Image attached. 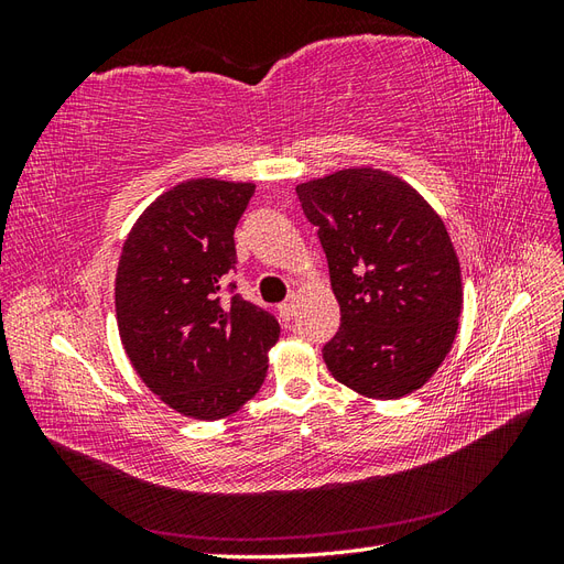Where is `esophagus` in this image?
<instances>
[{
    "label": "esophagus",
    "instance_id": "esophagus-1",
    "mask_svg": "<svg viewBox=\"0 0 564 564\" xmlns=\"http://www.w3.org/2000/svg\"><path fill=\"white\" fill-rule=\"evenodd\" d=\"M294 308H296V299L289 296L284 303H280V315H282L284 319H289V317L294 315Z\"/></svg>",
    "mask_w": 564,
    "mask_h": 564
}]
</instances>
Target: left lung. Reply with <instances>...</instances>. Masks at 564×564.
<instances>
[{
  "label": "left lung",
  "mask_w": 564,
  "mask_h": 564,
  "mask_svg": "<svg viewBox=\"0 0 564 564\" xmlns=\"http://www.w3.org/2000/svg\"><path fill=\"white\" fill-rule=\"evenodd\" d=\"M327 253L340 327L322 348L332 377L371 400L429 381L452 350L460 265L437 212L400 176L340 169L296 185Z\"/></svg>",
  "instance_id": "left-lung-1"
}]
</instances>
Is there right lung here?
I'll use <instances>...</instances> for the list:
<instances>
[{
	"label": "right lung",
	"instance_id": "obj_1",
	"mask_svg": "<svg viewBox=\"0 0 564 564\" xmlns=\"http://www.w3.org/2000/svg\"><path fill=\"white\" fill-rule=\"evenodd\" d=\"M253 183L191 178L135 220L119 256L115 313L141 381L178 414L216 421L263 386L280 324L240 294L220 303L235 268L232 232ZM235 284H230V292Z\"/></svg>",
	"mask_w": 564,
	"mask_h": 564
}]
</instances>
